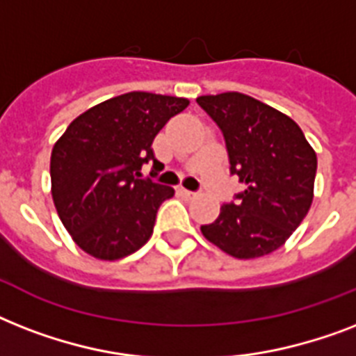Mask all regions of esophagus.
Masks as SVG:
<instances>
[{
  "mask_svg": "<svg viewBox=\"0 0 356 356\" xmlns=\"http://www.w3.org/2000/svg\"><path fill=\"white\" fill-rule=\"evenodd\" d=\"M181 194H183L184 197H188V200L195 197V192H190V190H186V188H181Z\"/></svg>",
  "mask_w": 356,
  "mask_h": 356,
  "instance_id": "esophagus-1",
  "label": "esophagus"
}]
</instances>
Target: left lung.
I'll return each instance as SVG.
<instances>
[{"label": "left lung", "instance_id": "left-lung-1", "mask_svg": "<svg viewBox=\"0 0 356 356\" xmlns=\"http://www.w3.org/2000/svg\"><path fill=\"white\" fill-rule=\"evenodd\" d=\"M225 136L231 173L245 188L236 205L201 233L234 259L273 253L303 222L314 200L318 156L290 116L240 92L200 96Z\"/></svg>", "mask_w": 356, "mask_h": 356}]
</instances>
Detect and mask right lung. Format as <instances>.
Returning <instances> with one entry per match:
<instances>
[{"instance_id":"add662e5","label":"right lung","mask_w":356,"mask_h":356,"mask_svg":"<svg viewBox=\"0 0 356 356\" xmlns=\"http://www.w3.org/2000/svg\"><path fill=\"white\" fill-rule=\"evenodd\" d=\"M188 105L186 97L127 92L79 114L55 142L53 203L85 253L118 260L149 240L159 207L175 190L140 179V170L149 161L159 164L153 140Z\"/></svg>"}]
</instances>
